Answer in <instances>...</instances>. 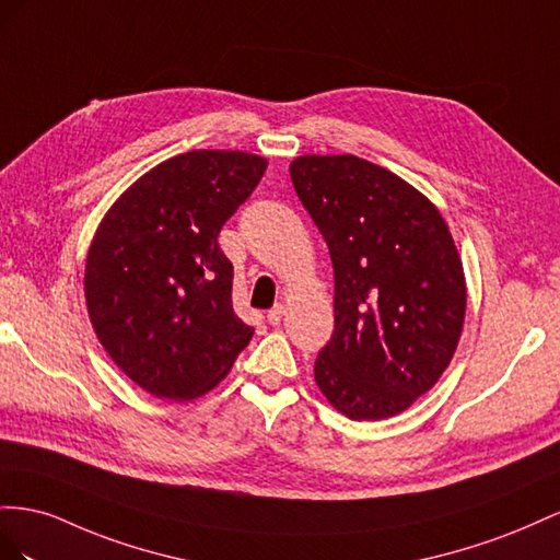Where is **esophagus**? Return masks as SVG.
I'll use <instances>...</instances> for the list:
<instances>
[{"label":"esophagus","instance_id":"1","mask_svg":"<svg viewBox=\"0 0 560 560\" xmlns=\"http://www.w3.org/2000/svg\"><path fill=\"white\" fill-rule=\"evenodd\" d=\"M283 314H285V307H283V305H275V307L269 310V314H267V322H269L271 326H279Z\"/></svg>","mask_w":560,"mask_h":560}]
</instances>
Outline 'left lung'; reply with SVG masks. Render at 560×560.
I'll list each match as a JSON object with an SVG mask.
<instances>
[{"mask_svg":"<svg viewBox=\"0 0 560 560\" xmlns=\"http://www.w3.org/2000/svg\"><path fill=\"white\" fill-rule=\"evenodd\" d=\"M291 180L335 275L316 387L349 420L394 418L436 385L465 328L453 234L420 189L354 154L295 156Z\"/></svg>","mask_w":560,"mask_h":560,"instance_id":"1","label":"left lung"}]
</instances>
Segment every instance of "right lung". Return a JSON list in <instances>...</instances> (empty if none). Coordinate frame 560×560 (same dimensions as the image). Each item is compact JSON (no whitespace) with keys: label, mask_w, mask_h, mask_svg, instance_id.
Returning a JSON list of instances; mask_svg holds the SVG:
<instances>
[{"label":"right lung","mask_w":560,"mask_h":560,"mask_svg":"<svg viewBox=\"0 0 560 560\" xmlns=\"http://www.w3.org/2000/svg\"><path fill=\"white\" fill-rule=\"evenodd\" d=\"M265 168L242 150L171 156L121 191L93 234L84 298L95 338L156 398L211 392L253 338L232 310L234 267L218 234Z\"/></svg>","instance_id":"right-lung-1"}]
</instances>
